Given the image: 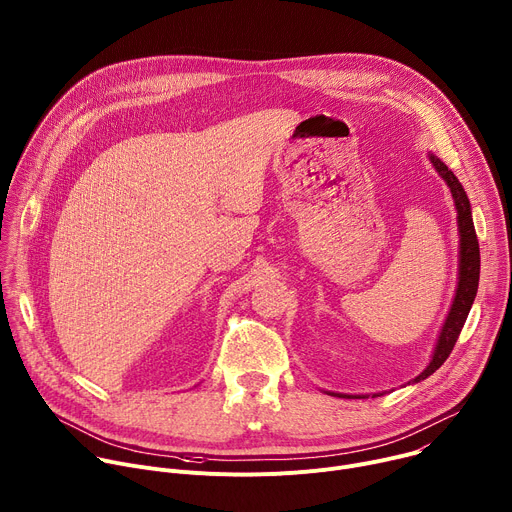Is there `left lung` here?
Instances as JSON below:
<instances>
[{
  "mask_svg": "<svg viewBox=\"0 0 512 512\" xmlns=\"http://www.w3.org/2000/svg\"><path fill=\"white\" fill-rule=\"evenodd\" d=\"M429 158H431L437 173L441 175V179L451 189L453 201H456L458 223H460V282H458L456 299H453V305L449 309V315H447V319L443 323V329H441V335L437 339V348H435L433 360L427 366V370L421 372V376L415 378L417 382L431 376L449 358L453 346H456L458 337L462 333V327L468 319L472 303L476 299L478 280H480V246H478V238H476V230H474L468 195H466L462 183L456 179V175H453L451 170L439 158H435L433 154ZM335 396H346V394H335Z\"/></svg>",
  "mask_w": 512,
  "mask_h": 512,
  "instance_id": "8db88e82",
  "label": "left lung"
}]
</instances>
